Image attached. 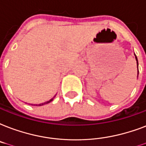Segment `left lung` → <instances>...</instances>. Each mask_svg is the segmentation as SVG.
Listing matches in <instances>:
<instances>
[{"label":"left lung","instance_id":"1","mask_svg":"<svg viewBox=\"0 0 146 146\" xmlns=\"http://www.w3.org/2000/svg\"><path fill=\"white\" fill-rule=\"evenodd\" d=\"M135 59H136V62H137V68H138V65H139V63H138V59H137V57L135 56ZM138 74H139V68H138Z\"/></svg>","mask_w":146,"mask_h":146}]
</instances>
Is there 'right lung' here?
<instances>
[{
  "instance_id": "right-lung-1",
  "label": "right lung",
  "mask_w": 146,
  "mask_h": 146,
  "mask_svg": "<svg viewBox=\"0 0 146 146\" xmlns=\"http://www.w3.org/2000/svg\"><path fill=\"white\" fill-rule=\"evenodd\" d=\"M55 95L54 96V97H53L52 99H50L49 100H48V101H46V102H45V103H42V104H36V106H42V105H44V104H48V103H50L51 101H52L53 99H54V98H55ZM33 105H35V104H33Z\"/></svg>"
}]
</instances>
